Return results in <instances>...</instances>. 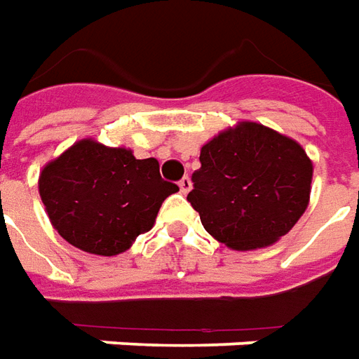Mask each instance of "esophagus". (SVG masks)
I'll return each instance as SVG.
<instances>
[{"label": "esophagus", "instance_id": "1", "mask_svg": "<svg viewBox=\"0 0 359 359\" xmlns=\"http://www.w3.org/2000/svg\"><path fill=\"white\" fill-rule=\"evenodd\" d=\"M191 187H193V183H191L189 177L185 176V177H182V180H180V189H182L183 195H185V193H189Z\"/></svg>", "mask_w": 359, "mask_h": 359}]
</instances>
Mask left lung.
Segmentation results:
<instances>
[{
	"instance_id": "left-lung-1",
	"label": "left lung",
	"mask_w": 359,
	"mask_h": 359,
	"mask_svg": "<svg viewBox=\"0 0 359 359\" xmlns=\"http://www.w3.org/2000/svg\"><path fill=\"white\" fill-rule=\"evenodd\" d=\"M312 176L300 143L245 120L201 147L187 201L214 239L233 250H256L294 227L310 203Z\"/></svg>"
}]
</instances>
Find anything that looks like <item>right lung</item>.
Segmentation results:
<instances>
[{
	"instance_id": "add662e5",
	"label": "right lung",
	"mask_w": 359,
	"mask_h": 359,
	"mask_svg": "<svg viewBox=\"0 0 359 359\" xmlns=\"http://www.w3.org/2000/svg\"><path fill=\"white\" fill-rule=\"evenodd\" d=\"M41 203L62 239L83 252L116 256L154 226L164 198L180 191L164 182L156 158L86 137L47 162L38 180Z\"/></svg>"
}]
</instances>
